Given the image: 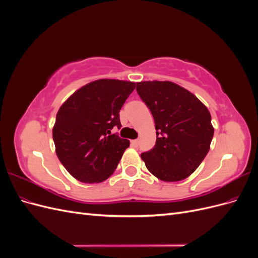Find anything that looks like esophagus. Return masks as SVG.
I'll use <instances>...</instances> for the list:
<instances>
[{
    "label": "esophagus",
    "instance_id": "1",
    "mask_svg": "<svg viewBox=\"0 0 258 258\" xmlns=\"http://www.w3.org/2000/svg\"><path fill=\"white\" fill-rule=\"evenodd\" d=\"M131 146L138 147L139 146V140H132V141H131Z\"/></svg>",
    "mask_w": 258,
    "mask_h": 258
}]
</instances>
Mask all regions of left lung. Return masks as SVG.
<instances>
[{"label": "left lung", "mask_w": 258, "mask_h": 258, "mask_svg": "<svg viewBox=\"0 0 258 258\" xmlns=\"http://www.w3.org/2000/svg\"><path fill=\"white\" fill-rule=\"evenodd\" d=\"M137 91L154 116L156 144L142 153L148 171L165 182L188 177L205 159L214 135L207 106L172 82L137 83Z\"/></svg>", "instance_id": "obj_1"}]
</instances>
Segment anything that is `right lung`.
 <instances>
[{
  "label": "right lung",
  "instance_id": "add662e5",
  "mask_svg": "<svg viewBox=\"0 0 258 258\" xmlns=\"http://www.w3.org/2000/svg\"><path fill=\"white\" fill-rule=\"evenodd\" d=\"M136 83L98 80L76 90L59 108L52 128L56 154L68 172L83 183L110 177L130 142L120 129L119 111Z\"/></svg>",
  "mask_w": 258,
  "mask_h": 258
}]
</instances>
